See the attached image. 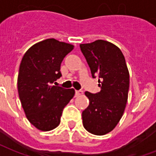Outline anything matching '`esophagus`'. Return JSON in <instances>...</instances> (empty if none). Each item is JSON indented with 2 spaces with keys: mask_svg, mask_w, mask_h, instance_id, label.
Here are the masks:
<instances>
[{
  "mask_svg": "<svg viewBox=\"0 0 156 156\" xmlns=\"http://www.w3.org/2000/svg\"><path fill=\"white\" fill-rule=\"evenodd\" d=\"M82 94H83V91H81V90H76V92H75L76 96H80Z\"/></svg>",
  "mask_w": 156,
  "mask_h": 156,
  "instance_id": "34e87169",
  "label": "esophagus"
}]
</instances>
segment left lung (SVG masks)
Masks as SVG:
<instances>
[{
    "label": "left lung",
    "mask_w": 156,
    "mask_h": 156,
    "mask_svg": "<svg viewBox=\"0 0 156 156\" xmlns=\"http://www.w3.org/2000/svg\"><path fill=\"white\" fill-rule=\"evenodd\" d=\"M93 78L98 77L100 92H85L89 105L82 113L85 129L104 135L115 128L128 100L129 73L125 58L117 46L105 40L80 44Z\"/></svg>",
    "instance_id": "1"
}]
</instances>
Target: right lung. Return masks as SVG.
<instances>
[{
    "instance_id": "right-lung-1",
    "label": "right lung",
    "mask_w": 156,
    "mask_h": 156,
    "mask_svg": "<svg viewBox=\"0 0 156 156\" xmlns=\"http://www.w3.org/2000/svg\"><path fill=\"white\" fill-rule=\"evenodd\" d=\"M73 48L46 39L32 46L22 58L17 78L19 98L27 119L39 130L58 127L63 108L74 96L73 88L52 84L62 76V62Z\"/></svg>"
}]
</instances>
